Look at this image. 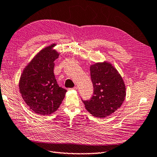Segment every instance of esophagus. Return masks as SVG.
<instances>
[{
  "mask_svg": "<svg viewBox=\"0 0 157 157\" xmlns=\"http://www.w3.org/2000/svg\"><path fill=\"white\" fill-rule=\"evenodd\" d=\"M70 90H78V87L77 86H75L74 87H73V88H70V89H69Z\"/></svg>",
  "mask_w": 157,
  "mask_h": 157,
  "instance_id": "34e87169",
  "label": "esophagus"
}]
</instances>
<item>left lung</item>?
<instances>
[{
  "label": "left lung",
  "mask_w": 157,
  "mask_h": 157,
  "mask_svg": "<svg viewBox=\"0 0 157 157\" xmlns=\"http://www.w3.org/2000/svg\"><path fill=\"white\" fill-rule=\"evenodd\" d=\"M94 95L83 101L86 109L96 117L104 118L117 110L126 96V88L117 70L107 62L90 67Z\"/></svg>",
  "instance_id": "obj_1"
}]
</instances>
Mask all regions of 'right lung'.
<instances>
[{"label":"right lung","instance_id":"right-lung-1","mask_svg":"<svg viewBox=\"0 0 157 157\" xmlns=\"http://www.w3.org/2000/svg\"><path fill=\"white\" fill-rule=\"evenodd\" d=\"M56 44L47 46L34 56L24 69L19 81L22 99L34 113L50 115L58 109L66 90L59 87L54 74V61L59 53Z\"/></svg>","mask_w":157,"mask_h":157}]
</instances>
